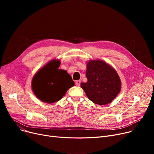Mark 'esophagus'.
Instances as JSON below:
<instances>
[{
	"label": "esophagus",
	"mask_w": 154,
	"mask_h": 154,
	"mask_svg": "<svg viewBox=\"0 0 154 154\" xmlns=\"http://www.w3.org/2000/svg\"><path fill=\"white\" fill-rule=\"evenodd\" d=\"M80 82H81V81H80V80H77V81L75 82V85H76V86H78V87H79V86L80 85Z\"/></svg>",
	"instance_id": "obj_1"
}]
</instances>
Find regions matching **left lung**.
Returning <instances> with one entry per match:
<instances>
[{"instance_id":"left-lung-1","label":"left lung","mask_w":154,"mask_h":154,"mask_svg":"<svg viewBox=\"0 0 154 154\" xmlns=\"http://www.w3.org/2000/svg\"><path fill=\"white\" fill-rule=\"evenodd\" d=\"M86 83L80 86L88 99L102 106L111 102L119 94L121 82L116 70L106 62L90 60L87 64Z\"/></svg>"}]
</instances>
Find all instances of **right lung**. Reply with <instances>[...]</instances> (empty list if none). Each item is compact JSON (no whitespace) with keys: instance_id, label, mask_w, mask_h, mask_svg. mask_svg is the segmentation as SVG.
I'll return each instance as SVG.
<instances>
[{"instance_id":"1","label":"right lung","mask_w":154,"mask_h":154,"mask_svg":"<svg viewBox=\"0 0 154 154\" xmlns=\"http://www.w3.org/2000/svg\"><path fill=\"white\" fill-rule=\"evenodd\" d=\"M60 61L52 60L40 69L32 80V88L37 97L52 103L62 99L74 82L66 70L59 69Z\"/></svg>"}]
</instances>
